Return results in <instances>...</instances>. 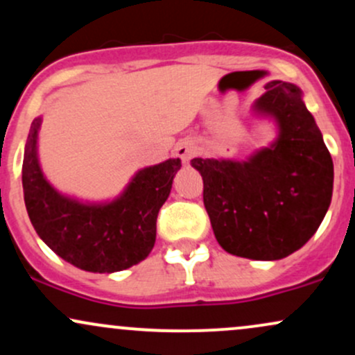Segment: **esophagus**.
<instances>
[{
  "label": "esophagus",
  "instance_id": "obj_1",
  "mask_svg": "<svg viewBox=\"0 0 355 355\" xmlns=\"http://www.w3.org/2000/svg\"><path fill=\"white\" fill-rule=\"evenodd\" d=\"M175 152L182 158L183 164H189L191 158L195 157V153H197V144L191 138H183L175 146Z\"/></svg>",
  "mask_w": 355,
  "mask_h": 355
}]
</instances>
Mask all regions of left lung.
<instances>
[{"label":"left lung","instance_id":"8db88e82","mask_svg":"<svg viewBox=\"0 0 355 355\" xmlns=\"http://www.w3.org/2000/svg\"><path fill=\"white\" fill-rule=\"evenodd\" d=\"M270 118L277 138L247 160L193 158L203 205L220 247L252 260L294 254L315 234L332 200L334 164L294 83L274 80L252 105Z\"/></svg>","mask_w":355,"mask_h":355}]
</instances>
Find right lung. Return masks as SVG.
Segmentation results:
<instances>
[{
    "label": "right lung",
    "instance_id": "add662e5",
    "mask_svg": "<svg viewBox=\"0 0 355 355\" xmlns=\"http://www.w3.org/2000/svg\"><path fill=\"white\" fill-rule=\"evenodd\" d=\"M35 118L23 157V193L36 234L71 266L95 274H112L148 257L157 239V217L168 198L180 158H168L133 175L110 202L89 203L60 193L43 175L38 160Z\"/></svg>",
    "mask_w": 355,
    "mask_h": 355
}]
</instances>
